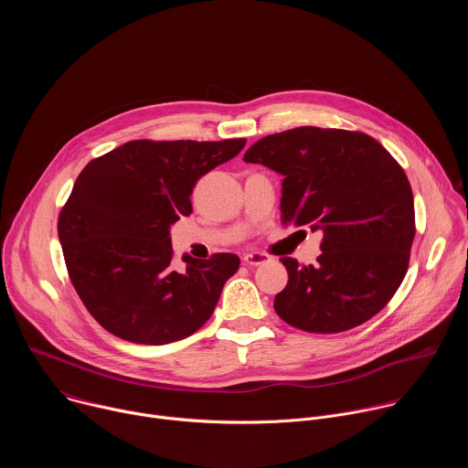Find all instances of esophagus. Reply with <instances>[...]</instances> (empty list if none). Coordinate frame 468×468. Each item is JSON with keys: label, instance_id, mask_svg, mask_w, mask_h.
Here are the masks:
<instances>
[{"label": "esophagus", "instance_id": "34e87169", "mask_svg": "<svg viewBox=\"0 0 468 468\" xmlns=\"http://www.w3.org/2000/svg\"><path fill=\"white\" fill-rule=\"evenodd\" d=\"M242 261H244V264H248V266H259V264H264V262H271L272 257L262 253V251H250V253H246V255L242 257Z\"/></svg>", "mask_w": 468, "mask_h": 468}]
</instances>
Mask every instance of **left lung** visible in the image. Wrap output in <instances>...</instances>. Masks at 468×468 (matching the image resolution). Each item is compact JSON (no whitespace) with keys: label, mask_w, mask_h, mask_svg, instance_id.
I'll return each instance as SVG.
<instances>
[{"label":"left lung","mask_w":468,"mask_h":468,"mask_svg":"<svg viewBox=\"0 0 468 468\" xmlns=\"http://www.w3.org/2000/svg\"><path fill=\"white\" fill-rule=\"evenodd\" d=\"M246 163L283 176L285 224L322 231L316 264L282 257L276 313L309 333H339L378 314L404 282L415 239L413 190L392 155L346 129L296 127L257 141Z\"/></svg>","instance_id":"left-lung-1"}]
</instances>
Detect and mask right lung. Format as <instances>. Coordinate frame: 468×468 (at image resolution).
I'll list each match as a JSON object with an SVG mask.
<instances>
[{
    "instance_id": "1",
    "label": "right lung",
    "mask_w": 468,
    "mask_h": 468,
    "mask_svg": "<svg viewBox=\"0 0 468 468\" xmlns=\"http://www.w3.org/2000/svg\"><path fill=\"white\" fill-rule=\"evenodd\" d=\"M246 139L131 141L90 161L58 215L70 280L89 313L137 345L185 339L213 314L235 253L174 262L170 228L192 213L196 181L228 163Z\"/></svg>"
}]
</instances>
